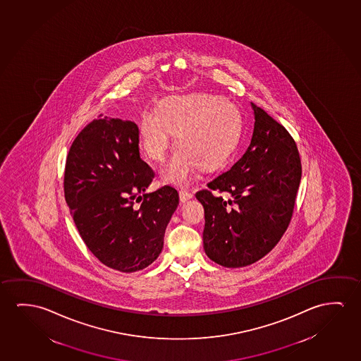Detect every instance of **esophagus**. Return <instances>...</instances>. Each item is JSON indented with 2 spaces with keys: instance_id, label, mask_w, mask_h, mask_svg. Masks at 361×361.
<instances>
[{
  "instance_id": "1",
  "label": "esophagus",
  "mask_w": 361,
  "mask_h": 361,
  "mask_svg": "<svg viewBox=\"0 0 361 361\" xmlns=\"http://www.w3.org/2000/svg\"><path fill=\"white\" fill-rule=\"evenodd\" d=\"M178 196H180V201H181V202H188V200L192 199V194L188 192L186 190H181V191L178 192Z\"/></svg>"
}]
</instances>
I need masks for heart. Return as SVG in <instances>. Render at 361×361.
<instances>
[{
    "instance_id": "obj_1",
    "label": "heart",
    "mask_w": 361,
    "mask_h": 361,
    "mask_svg": "<svg viewBox=\"0 0 361 361\" xmlns=\"http://www.w3.org/2000/svg\"><path fill=\"white\" fill-rule=\"evenodd\" d=\"M242 129L235 105L219 95H178L162 100L159 110L147 108L137 123L139 142L147 157L164 161L173 142L178 144L164 171L165 183L188 185L202 167L214 170L235 150Z\"/></svg>"
}]
</instances>
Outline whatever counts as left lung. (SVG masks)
Masks as SVG:
<instances>
[{"mask_svg":"<svg viewBox=\"0 0 361 361\" xmlns=\"http://www.w3.org/2000/svg\"><path fill=\"white\" fill-rule=\"evenodd\" d=\"M251 104L255 128L250 147L231 170L207 183L209 190L196 194L204 209V253L227 268L250 266L276 247L292 219L302 178L292 136Z\"/></svg>","mask_w":361,"mask_h":361,"instance_id":"8db88e82","label":"left lung"}]
</instances>
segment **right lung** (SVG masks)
Instances as JSON below:
<instances>
[{"label": "right lung", "instance_id": "right-lung-1", "mask_svg": "<svg viewBox=\"0 0 361 361\" xmlns=\"http://www.w3.org/2000/svg\"><path fill=\"white\" fill-rule=\"evenodd\" d=\"M152 178L154 171L140 159L134 121L95 119L69 149L66 201L89 251L111 269L136 272L161 253L178 194L170 186L145 194ZM135 198L143 200L137 209Z\"/></svg>", "mask_w": 361, "mask_h": 361}]
</instances>
